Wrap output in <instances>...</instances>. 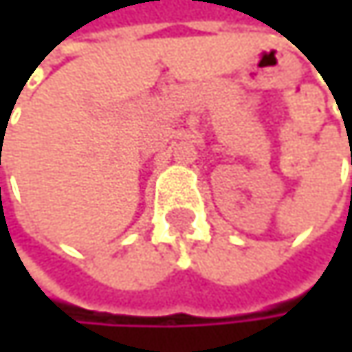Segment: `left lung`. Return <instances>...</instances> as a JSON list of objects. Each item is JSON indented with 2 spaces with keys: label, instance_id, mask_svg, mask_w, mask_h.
<instances>
[{
  "label": "left lung",
  "instance_id": "left-lung-1",
  "mask_svg": "<svg viewBox=\"0 0 352 352\" xmlns=\"http://www.w3.org/2000/svg\"><path fill=\"white\" fill-rule=\"evenodd\" d=\"M351 191H352V189H351Z\"/></svg>",
  "mask_w": 352,
  "mask_h": 352
}]
</instances>
